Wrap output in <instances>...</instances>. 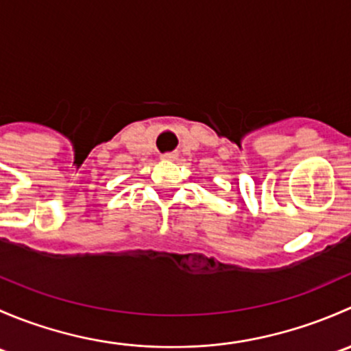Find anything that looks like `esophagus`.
Here are the masks:
<instances>
[{
    "instance_id": "obj_1",
    "label": "esophagus",
    "mask_w": 351,
    "mask_h": 351,
    "mask_svg": "<svg viewBox=\"0 0 351 351\" xmlns=\"http://www.w3.org/2000/svg\"><path fill=\"white\" fill-rule=\"evenodd\" d=\"M176 153H165V154H161V158L162 159H168V161H173V159H176Z\"/></svg>"
}]
</instances>
